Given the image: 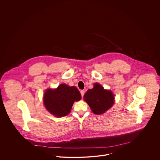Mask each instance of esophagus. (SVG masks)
<instances>
[{
	"mask_svg": "<svg viewBox=\"0 0 160 160\" xmlns=\"http://www.w3.org/2000/svg\"><path fill=\"white\" fill-rule=\"evenodd\" d=\"M80 93H81L82 97H83L84 94V91H83V90H82V91H80Z\"/></svg>",
	"mask_w": 160,
	"mask_h": 160,
	"instance_id": "obj_1",
	"label": "esophagus"
}]
</instances>
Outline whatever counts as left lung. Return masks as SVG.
Returning a JSON list of instances; mask_svg holds the SVG:
<instances>
[{
    "label": "left lung",
    "mask_w": 160,
    "mask_h": 160,
    "mask_svg": "<svg viewBox=\"0 0 160 160\" xmlns=\"http://www.w3.org/2000/svg\"><path fill=\"white\" fill-rule=\"evenodd\" d=\"M84 100L88 104L94 114L105 113L113 105L114 94L110 90H106L100 84L96 83L93 88L84 94Z\"/></svg>",
    "instance_id": "left-lung-1"
}]
</instances>
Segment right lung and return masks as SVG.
I'll list each match as a JSON object with an SVG mask.
<instances>
[{"label": "right lung", "mask_w": 160, "mask_h": 160, "mask_svg": "<svg viewBox=\"0 0 160 160\" xmlns=\"http://www.w3.org/2000/svg\"><path fill=\"white\" fill-rule=\"evenodd\" d=\"M81 98V94L76 87L61 84L55 89H47L43 101L48 112L57 118H61L68 115L74 102Z\"/></svg>", "instance_id": "add662e5"}]
</instances>
